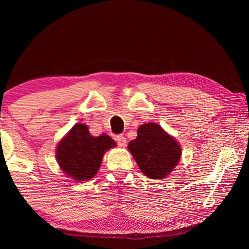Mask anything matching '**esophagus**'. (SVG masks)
<instances>
[{"mask_svg":"<svg viewBox=\"0 0 249 249\" xmlns=\"http://www.w3.org/2000/svg\"><path fill=\"white\" fill-rule=\"evenodd\" d=\"M117 144L120 146H125L126 145V138L124 137V135H116L114 137Z\"/></svg>","mask_w":249,"mask_h":249,"instance_id":"1","label":"esophagus"}]
</instances>
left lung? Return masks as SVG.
<instances>
[{
	"label": "left lung",
	"mask_w": 249,
	"mask_h": 249,
	"mask_svg": "<svg viewBox=\"0 0 249 249\" xmlns=\"http://www.w3.org/2000/svg\"><path fill=\"white\" fill-rule=\"evenodd\" d=\"M128 149L142 174L150 179H162L180 160L181 149L174 137L155 123L142 124Z\"/></svg>",
	"instance_id": "left-lung-1"
}]
</instances>
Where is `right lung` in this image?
I'll return each mask as SVG.
<instances>
[{"instance_id":"obj_1","label":"right lung","mask_w":249,"mask_h":249,"mask_svg":"<svg viewBox=\"0 0 249 249\" xmlns=\"http://www.w3.org/2000/svg\"><path fill=\"white\" fill-rule=\"evenodd\" d=\"M115 146L108 135L91 136L87 125L77 124L57 147L59 166L75 180L93 178L98 172L105 151Z\"/></svg>"}]
</instances>
